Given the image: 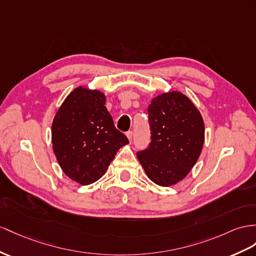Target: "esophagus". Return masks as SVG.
I'll return each instance as SVG.
<instances>
[{
	"label": "esophagus",
	"mask_w": 256,
	"mask_h": 256,
	"mask_svg": "<svg viewBox=\"0 0 256 256\" xmlns=\"http://www.w3.org/2000/svg\"><path fill=\"white\" fill-rule=\"evenodd\" d=\"M133 130H128V132L126 133V136H128V140L130 142H132V140H133Z\"/></svg>",
	"instance_id": "obj_1"
}]
</instances>
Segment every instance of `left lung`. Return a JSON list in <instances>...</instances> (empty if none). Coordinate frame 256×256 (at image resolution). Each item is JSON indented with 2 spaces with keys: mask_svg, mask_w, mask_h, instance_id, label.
Wrapping results in <instances>:
<instances>
[{
  "mask_svg": "<svg viewBox=\"0 0 256 256\" xmlns=\"http://www.w3.org/2000/svg\"><path fill=\"white\" fill-rule=\"evenodd\" d=\"M149 146L137 152L148 178L156 185L182 180L196 164L204 142V123L187 96L162 94L148 106Z\"/></svg>",
  "mask_w": 256,
  "mask_h": 256,
  "instance_id": "1",
  "label": "left lung"
}]
</instances>
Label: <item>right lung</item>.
Listing matches in <instances>:
<instances>
[{
    "label": "right lung",
    "mask_w": 256,
    "mask_h": 256,
    "mask_svg": "<svg viewBox=\"0 0 256 256\" xmlns=\"http://www.w3.org/2000/svg\"><path fill=\"white\" fill-rule=\"evenodd\" d=\"M104 104L100 92L78 88L66 98L52 124L57 161L64 174L81 185L100 180L118 150L128 144Z\"/></svg>",
    "instance_id": "1"
}]
</instances>
